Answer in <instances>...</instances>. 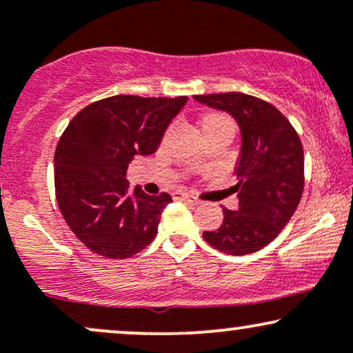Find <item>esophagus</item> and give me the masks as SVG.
I'll return each mask as SVG.
<instances>
[{"label":"esophagus","mask_w":353,"mask_h":353,"mask_svg":"<svg viewBox=\"0 0 353 353\" xmlns=\"http://www.w3.org/2000/svg\"><path fill=\"white\" fill-rule=\"evenodd\" d=\"M172 197L174 199H182V201H188L190 204H199V199L197 197H194L192 194H188V192H172Z\"/></svg>","instance_id":"obj_1"}]
</instances>
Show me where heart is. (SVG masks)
Masks as SVG:
<instances>
[{"mask_svg":"<svg viewBox=\"0 0 353 353\" xmlns=\"http://www.w3.org/2000/svg\"><path fill=\"white\" fill-rule=\"evenodd\" d=\"M224 124H234L232 119L228 114H222V112H209L202 117V131H208V129H214L217 125H224Z\"/></svg>","mask_w":353,"mask_h":353,"instance_id":"1","label":"heart"}]
</instances>
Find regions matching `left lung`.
Segmentation results:
<instances>
[{
	"label": "left lung",
	"instance_id": "1",
	"mask_svg": "<svg viewBox=\"0 0 353 353\" xmlns=\"http://www.w3.org/2000/svg\"><path fill=\"white\" fill-rule=\"evenodd\" d=\"M199 103L236 117L242 151L236 176L239 209L224 208L217 230H204V241L232 255L261 250L281 234L301 202L303 148L294 125L277 108L244 92L196 94Z\"/></svg>",
	"mask_w": 353,
	"mask_h": 353
}]
</instances>
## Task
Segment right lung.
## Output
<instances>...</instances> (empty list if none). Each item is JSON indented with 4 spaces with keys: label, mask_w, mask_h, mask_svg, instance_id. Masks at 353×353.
Instances as JSON below:
<instances>
[{
    "label": "right lung",
    "mask_w": 353,
    "mask_h": 353,
    "mask_svg": "<svg viewBox=\"0 0 353 353\" xmlns=\"http://www.w3.org/2000/svg\"><path fill=\"white\" fill-rule=\"evenodd\" d=\"M185 104L179 98L117 94L96 101L71 119L54 152V190L74 236L94 254L128 259L154 241L168 192L129 190L128 165L157 149Z\"/></svg>",
    "instance_id": "1"
}]
</instances>
